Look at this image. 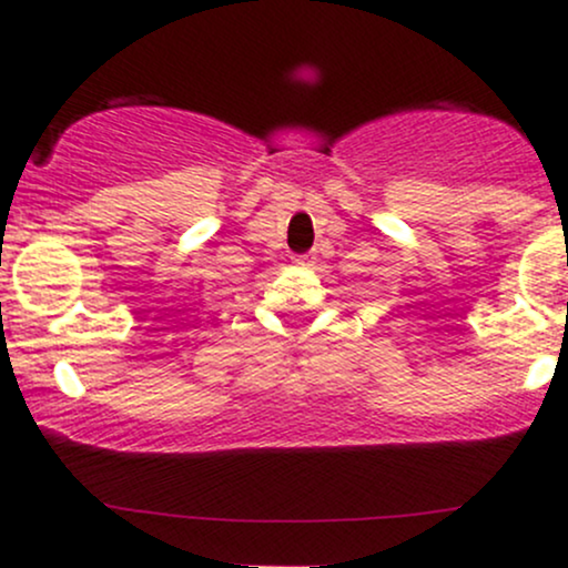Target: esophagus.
I'll return each instance as SVG.
<instances>
[{
    "label": "esophagus",
    "mask_w": 568,
    "mask_h": 568,
    "mask_svg": "<svg viewBox=\"0 0 568 568\" xmlns=\"http://www.w3.org/2000/svg\"><path fill=\"white\" fill-rule=\"evenodd\" d=\"M296 266H313V258L310 255H294Z\"/></svg>",
    "instance_id": "1"
}]
</instances>
